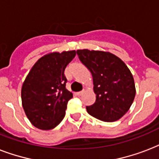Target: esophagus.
Listing matches in <instances>:
<instances>
[{
    "label": "esophagus",
    "mask_w": 159,
    "mask_h": 159,
    "mask_svg": "<svg viewBox=\"0 0 159 159\" xmlns=\"http://www.w3.org/2000/svg\"><path fill=\"white\" fill-rule=\"evenodd\" d=\"M83 91H82V92H77V93H76V95H77V97H81V96H82V94H83Z\"/></svg>",
    "instance_id": "esophagus-1"
}]
</instances>
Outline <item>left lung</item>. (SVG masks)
Returning a JSON list of instances; mask_svg holds the SVG:
<instances>
[{"instance_id":"obj_1","label":"left lung","mask_w":159,"mask_h":159,"mask_svg":"<svg viewBox=\"0 0 159 159\" xmlns=\"http://www.w3.org/2000/svg\"><path fill=\"white\" fill-rule=\"evenodd\" d=\"M77 53L93 78L96 102L87 106V112L106 122L120 119L135 97L134 81L128 67L109 52L79 49Z\"/></svg>"}]
</instances>
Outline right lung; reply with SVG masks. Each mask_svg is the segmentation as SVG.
<instances>
[{
  "mask_svg": "<svg viewBox=\"0 0 159 159\" xmlns=\"http://www.w3.org/2000/svg\"><path fill=\"white\" fill-rule=\"evenodd\" d=\"M75 55V50L44 55L27 75L21 89L22 106L36 128L52 129L64 118L67 102L72 98L66 89L64 71Z\"/></svg>",
  "mask_w": 159,
  "mask_h": 159,
  "instance_id": "obj_1",
  "label": "right lung"
}]
</instances>
